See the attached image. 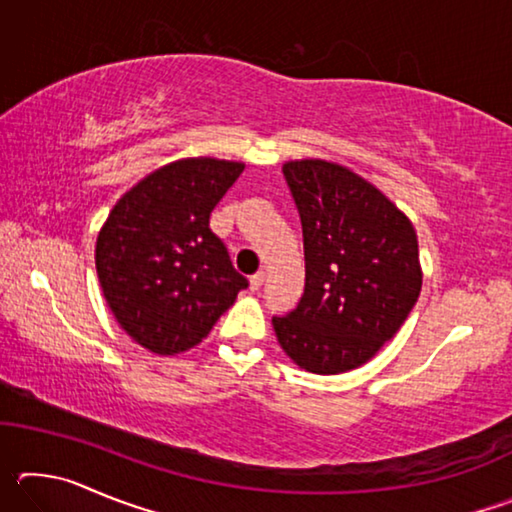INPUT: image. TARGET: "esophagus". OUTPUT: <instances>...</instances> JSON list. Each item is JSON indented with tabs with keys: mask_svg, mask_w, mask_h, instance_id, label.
<instances>
[{
	"mask_svg": "<svg viewBox=\"0 0 512 512\" xmlns=\"http://www.w3.org/2000/svg\"><path fill=\"white\" fill-rule=\"evenodd\" d=\"M262 282H264V273L259 271V273H255L253 277H250V289L259 291V287H262Z\"/></svg>",
	"mask_w": 512,
	"mask_h": 512,
	"instance_id": "obj_1",
	"label": "esophagus"
}]
</instances>
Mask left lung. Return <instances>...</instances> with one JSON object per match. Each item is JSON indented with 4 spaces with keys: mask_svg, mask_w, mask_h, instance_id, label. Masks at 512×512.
Segmentation results:
<instances>
[{
    "mask_svg": "<svg viewBox=\"0 0 512 512\" xmlns=\"http://www.w3.org/2000/svg\"><path fill=\"white\" fill-rule=\"evenodd\" d=\"M305 241V293L273 316L277 343L302 370L339 375L368 363L422 289L418 235L384 192L343 164L284 162Z\"/></svg>",
    "mask_w": 512,
    "mask_h": 512,
    "instance_id": "8db88e82",
    "label": "left lung"
}]
</instances>
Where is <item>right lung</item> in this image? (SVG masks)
Returning a JSON list of instances; mask_svg holds the SVG:
<instances>
[{
	"mask_svg": "<svg viewBox=\"0 0 512 512\" xmlns=\"http://www.w3.org/2000/svg\"><path fill=\"white\" fill-rule=\"evenodd\" d=\"M246 164L183 158L128 189L101 225L94 264L112 316L135 343L171 357L201 343L248 287L210 214Z\"/></svg>",
	"mask_w": 512,
	"mask_h": 512,
	"instance_id": "obj_1",
	"label": "right lung"
}]
</instances>
